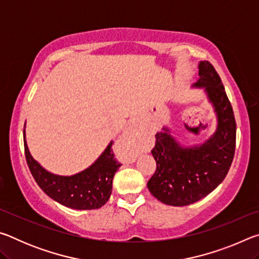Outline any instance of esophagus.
<instances>
[{
    "label": "esophagus",
    "instance_id": "esophagus-1",
    "mask_svg": "<svg viewBox=\"0 0 259 259\" xmlns=\"http://www.w3.org/2000/svg\"><path fill=\"white\" fill-rule=\"evenodd\" d=\"M140 145V135L138 131L137 122H131L129 124L128 129H126L124 137L121 142V146L123 148L125 154L128 155L130 159H135L139 153V146Z\"/></svg>",
    "mask_w": 259,
    "mask_h": 259
}]
</instances>
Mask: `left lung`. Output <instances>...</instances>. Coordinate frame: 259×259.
I'll return each mask as SVG.
<instances>
[{
    "instance_id": "left-lung-1",
    "label": "left lung",
    "mask_w": 259,
    "mask_h": 259,
    "mask_svg": "<svg viewBox=\"0 0 259 259\" xmlns=\"http://www.w3.org/2000/svg\"><path fill=\"white\" fill-rule=\"evenodd\" d=\"M199 75L194 85L204 87L213 104L216 133L203 145L184 148L163 128L164 133L155 135L151 151L156 170L147 183L148 190L161 202L175 207L192 204L212 192L224 181L235 153V117L221 77L208 60L200 63Z\"/></svg>"
}]
</instances>
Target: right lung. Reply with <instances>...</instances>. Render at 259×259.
<instances>
[{
  "instance_id": "add662e5",
  "label": "right lung",
  "mask_w": 259,
  "mask_h": 259,
  "mask_svg": "<svg viewBox=\"0 0 259 259\" xmlns=\"http://www.w3.org/2000/svg\"><path fill=\"white\" fill-rule=\"evenodd\" d=\"M112 145L113 142L90 168L74 176L64 177L46 171L30 156L24 138L26 161L37 185L57 202L77 210L98 209L111 196L113 177L121 165L114 157Z\"/></svg>"
}]
</instances>
